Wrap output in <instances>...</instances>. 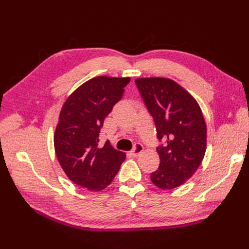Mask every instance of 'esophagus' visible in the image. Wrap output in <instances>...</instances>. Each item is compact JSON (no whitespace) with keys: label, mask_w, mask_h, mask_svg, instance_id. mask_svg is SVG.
I'll return each instance as SVG.
<instances>
[{"label":"esophagus","mask_w":249,"mask_h":249,"mask_svg":"<svg viewBox=\"0 0 249 249\" xmlns=\"http://www.w3.org/2000/svg\"><path fill=\"white\" fill-rule=\"evenodd\" d=\"M143 149H144V147H143L142 144H140V143H136V144H135V146H134V148L132 149L131 154H132L133 157H138L143 152Z\"/></svg>","instance_id":"34e87169"}]
</instances>
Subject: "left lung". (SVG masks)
I'll return each instance as SVG.
<instances>
[{
  "label": "left lung",
  "mask_w": 249,
  "mask_h": 249,
  "mask_svg": "<svg viewBox=\"0 0 249 249\" xmlns=\"http://www.w3.org/2000/svg\"><path fill=\"white\" fill-rule=\"evenodd\" d=\"M143 102L153 116L160 165L150 173L155 186L173 189L190 178L200 165L207 148V126L193 96L166 78L136 79Z\"/></svg>",
  "instance_id": "8db88e82"
}]
</instances>
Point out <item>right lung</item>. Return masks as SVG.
<instances>
[{"instance_id":"add662e5","label":"right lung","mask_w":249,"mask_h":249,"mask_svg":"<svg viewBox=\"0 0 249 249\" xmlns=\"http://www.w3.org/2000/svg\"><path fill=\"white\" fill-rule=\"evenodd\" d=\"M129 82L130 78L95 77L74 90L60 112L54 135L58 161L71 182L90 191L109 186L125 159L108 141L99 147V136Z\"/></svg>"}]
</instances>
